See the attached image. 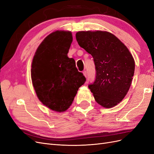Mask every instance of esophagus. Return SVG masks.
I'll use <instances>...</instances> for the list:
<instances>
[{
	"label": "esophagus",
	"instance_id": "obj_1",
	"mask_svg": "<svg viewBox=\"0 0 154 154\" xmlns=\"http://www.w3.org/2000/svg\"><path fill=\"white\" fill-rule=\"evenodd\" d=\"M83 75H84V76H85V78H87V71H84L83 72Z\"/></svg>",
	"mask_w": 154,
	"mask_h": 154
}]
</instances>
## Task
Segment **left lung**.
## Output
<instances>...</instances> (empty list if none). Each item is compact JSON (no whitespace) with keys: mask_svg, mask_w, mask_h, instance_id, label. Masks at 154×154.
I'll return each mask as SVG.
<instances>
[{"mask_svg":"<svg viewBox=\"0 0 154 154\" xmlns=\"http://www.w3.org/2000/svg\"><path fill=\"white\" fill-rule=\"evenodd\" d=\"M79 45L94 58L96 76L88 85L96 101L106 109L117 105L127 95L134 74L135 62L123 42L107 31H78Z\"/></svg>","mask_w":154,"mask_h":154,"instance_id":"1","label":"left lung"}]
</instances>
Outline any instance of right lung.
Here are the masks:
<instances>
[{"label": "right lung", "instance_id": "1", "mask_svg": "<svg viewBox=\"0 0 154 154\" xmlns=\"http://www.w3.org/2000/svg\"><path fill=\"white\" fill-rule=\"evenodd\" d=\"M72 42L71 31L51 32L39 45L32 61L31 76L37 97L43 105L58 112L69 108L86 81L74 60L67 56Z\"/></svg>", "mask_w": 154, "mask_h": 154}]
</instances>
